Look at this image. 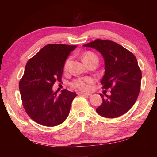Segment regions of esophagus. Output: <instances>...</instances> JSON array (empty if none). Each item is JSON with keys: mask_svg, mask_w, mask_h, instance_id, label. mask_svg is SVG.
Segmentation results:
<instances>
[{"mask_svg": "<svg viewBox=\"0 0 157 157\" xmlns=\"http://www.w3.org/2000/svg\"><path fill=\"white\" fill-rule=\"evenodd\" d=\"M78 95H88V96L92 95L91 94H86V93H82V92H78Z\"/></svg>", "mask_w": 157, "mask_h": 157, "instance_id": "obj_1", "label": "esophagus"}]
</instances>
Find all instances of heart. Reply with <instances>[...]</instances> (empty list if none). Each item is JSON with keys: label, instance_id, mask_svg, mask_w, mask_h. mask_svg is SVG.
<instances>
[{"label": "heart", "instance_id": "obj_1", "mask_svg": "<svg viewBox=\"0 0 157 157\" xmlns=\"http://www.w3.org/2000/svg\"><path fill=\"white\" fill-rule=\"evenodd\" d=\"M82 59H83L84 62L86 64H89L90 62H91L92 61L96 60L98 61V58L97 55L95 54L94 52L91 51H86L84 52L83 55H82ZM71 59H68L64 63V70H67L68 68L69 63H70ZM94 82V79L91 78H78L74 80L71 85L74 88L78 89L79 90L84 91H88L91 89V86L90 84H92Z\"/></svg>", "mask_w": 157, "mask_h": 157}]
</instances>
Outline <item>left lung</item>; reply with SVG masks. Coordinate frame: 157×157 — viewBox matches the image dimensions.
<instances>
[{"mask_svg": "<svg viewBox=\"0 0 157 157\" xmlns=\"http://www.w3.org/2000/svg\"><path fill=\"white\" fill-rule=\"evenodd\" d=\"M84 47H91L101 53L105 60V72L101 81L103 89L111 88V95L102 94V103L96 112L105 118H117L127 112L139 96L142 73L136 57L116 42L96 39Z\"/></svg>", "mask_w": 157, "mask_h": 157, "instance_id": "1", "label": "left lung"}]
</instances>
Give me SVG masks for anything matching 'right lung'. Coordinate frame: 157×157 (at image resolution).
Listing matches in <instances>:
<instances>
[{
    "label": "right lung",
    "instance_id": "obj_1",
    "mask_svg": "<svg viewBox=\"0 0 157 157\" xmlns=\"http://www.w3.org/2000/svg\"><path fill=\"white\" fill-rule=\"evenodd\" d=\"M76 46L48 44L29 59L19 82L20 94L26 113L36 123L59 125L67 118L76 93L63 89L53 92L55 82H62L66 59Z\"/></svg>",
    "mask_w": 157,
    "mask_h": 157
}]
</instances>
